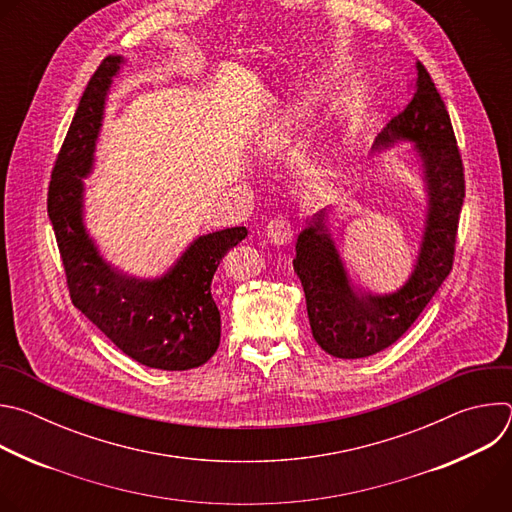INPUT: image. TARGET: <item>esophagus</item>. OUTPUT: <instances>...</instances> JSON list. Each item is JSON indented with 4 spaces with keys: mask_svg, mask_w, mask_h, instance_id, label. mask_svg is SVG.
Instances as JSON below:
<instances>
[{
    "mask_svg": "<svg viewBox=\"0 0 512 512\" xmlns=\"http://www.w3.org/2000/svg\"><path fill=\"white\" fill-rule=\"evenodd\" d=\"M265 237L271 245H287L291 243V239H294V229H291L289 221H285L283 216H277L273 218V221L267 223L265 227Z\"/></svg>",
    "mask_w": 512,
    "mask_h": 512,
    "instance_id": "34e87169",
    "label": "esophagus"
}]
</instances>
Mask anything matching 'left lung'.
<instances>
[{
	"label": "left lung",
	"mask_w": 512,
	"mask_h": 512,
	"mask_svg": "<svg viewBox=\"0 0 512 512\" xmlns=\"http://www.w3.org/2000/svg\"><path fill=\"white\" fill-rule=\"evenodd\" d=\"M409 87V105L373 143V152L413 143L421 172L423 231L405 283L377 294L350 275L342 245L332 235L330 206L316 212L298 235L294 269L304 285L312 336L336 358H364L397 342L452 271L466 192L464 168L446 105L421 62Z\"/></svg>",
	"instance_id": "left-lung-1"
}]
</instances>
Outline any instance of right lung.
I'll return each mask as SVG.
<instances>
[{"instance_id":"1","label":"right lung","mask_w":512,"mask_h":512,"mask_svg":"<svg viewBox=\"0 0 512 512\" xmlns=\"http://www.w3.org/2000/svg\"><path fill=\"white\" fill-rule=\"evenodd\" d=\"M125 62L107 56L89 81L52 172L48 216L75 308L139 364L188 371L204 364L221 342V312L210 283L247 229L196 237L156 277L131 275L103 257L85 223V178L93 174L107 97Z\"/></svg>"}]
</instances>
